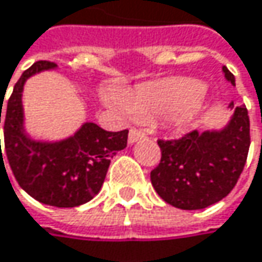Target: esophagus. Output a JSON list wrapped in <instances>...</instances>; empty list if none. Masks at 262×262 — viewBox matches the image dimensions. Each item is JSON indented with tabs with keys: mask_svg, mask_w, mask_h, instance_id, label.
I'll use <instances>...</instances> for the list:
<instances>
[{
	"mask_svg": "<svg viewBox=\"0 0 262 262\" xmlns=\"http://www.w3.org/2000/svg\"><path fill=\"white\" fill-rule=\"evenodd\" d=\"M145 138V133L142 130H138V129H130L129 132V144H133V142H136V141H139V139H144Z\"/></svg>",
	"mask_w": 262,
	"mask_h": 262,
	"instance_id": "obj_1",
	"label": "esophagus"
}]
</instances>
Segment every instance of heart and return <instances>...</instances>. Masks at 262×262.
I'll return each mask as SVG.
<instances>
[{"label": "heart", "mask_w": 262, "mask_h": 262, "mask_svg": "<svg viewBox=\"0 0 262 262\" xmlns=\"http://www.w3.org/2000/svg\"><path fill=\"white\" fill-rule=\"evenodd\" d=\"M106 100L139 120L164 117L177 127L190 126L203 106V85L197 80L172 77L142 83L124 95L110 90Z\"/></svg>", "instance_id": "heart-1"}]
</instances>
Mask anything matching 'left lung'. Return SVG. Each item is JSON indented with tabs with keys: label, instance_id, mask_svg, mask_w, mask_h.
I'll return each instance as SVG.
<instances>
[{
	"label": "left lung",
	"instance_id": "1",
	"mask_svg": "<svg viewBox=\"0 0 262 262\" xmlns=\"http://www.w3.org/2000/svg\"><path fill=\"white\" fill-rule=\"evenodd\" d=\"M223 72L236 83L227 67ZM228 108L234 114L223 130H192L179 139L157 141L162 159L151 170V184L166 203L184 210L208 208L237 184L251 145L249 116L245 105L231 102Z\"/></svg>",
	"mask_w": 262,
	"mask_h": 262
}]
</instances>
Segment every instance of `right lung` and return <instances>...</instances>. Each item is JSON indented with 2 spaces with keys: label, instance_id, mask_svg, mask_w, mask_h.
Returning <instances> with one entry per match:
<instances>
[{
  "label": "right lung",
  "instance_id": "obj_1",
  "mask_svg": "<svg viewBox=\"0 0 262 262\" xmlns=\"http://www.w3.org/2000/svg\"><path fill=\"white\" fill-rule=\"evenodd\" d=\"M52 68L56 63L38 60L14 84L4 118V154L16 181L31 197L56 208H75L100 191L111 159L127 145L129 130L106 132L85 123L60 142L32 141L24 129V84L34 74Z\"/></svg>",
  "mask_w": 262,
  "mask_h": 262
}]
</instances>
